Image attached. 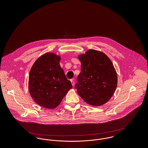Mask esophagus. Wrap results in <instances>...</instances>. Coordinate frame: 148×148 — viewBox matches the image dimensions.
<instances>
[{
	"instance_id": "34e87169",
	"label": "esophagus",
	"mask_w": 148,
	"mask_h": 148,
	"mask_svg": "<svg viewBox=\"0 0 148 148\" xmlns=\"http://www.w3.org/2000/svg\"><path fill=\"white\" fill-rule=\"evenodd\" d=\"M71 84H72V85L74 86V82L73 81V79L71 80Z\"/></svg>"
}]
</instances>
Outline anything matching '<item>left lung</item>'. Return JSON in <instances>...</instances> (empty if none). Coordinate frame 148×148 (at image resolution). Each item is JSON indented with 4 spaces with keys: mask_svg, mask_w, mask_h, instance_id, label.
Masks as SVG:
<instances>
[{
    "mask_svg": "<svg viewBox=\"0 0 148 148\" xmlns=\"http://www.w3.org/2000/svg\"><path fill=\"white\" fill-rule=\"evenodd\" d=\"M81 72L75 85L77 94L86 103L92 106L106 104L117 87L116 71L110 59L104 53L88 50L80 54Z\"/></svg>",
    "mask_w": 148,
    "mask_h": 148,
    "instance_id": "1",
    "label": "left lung"
}]
</instances>
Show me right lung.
I'll use <instances>...</instances> for the list:
<instances>
[{
    "instance_id": "1",
    "label": "right lung",
    "mask_w": 148,
    "mask_h": 148,
    "mask_svg": "<svg viewBox=\"0 0 148 148\" xmlns=\"http://www.w3.org/2000/svg\"><path fill=\"white\" fill-rule=\"evenodd\" d=\"M60 59L55 53H46L36 59L29 73L30 96L39 106L47 109L57 107L72 88L60 67Z\"/></svg>"
}]
</instances>
